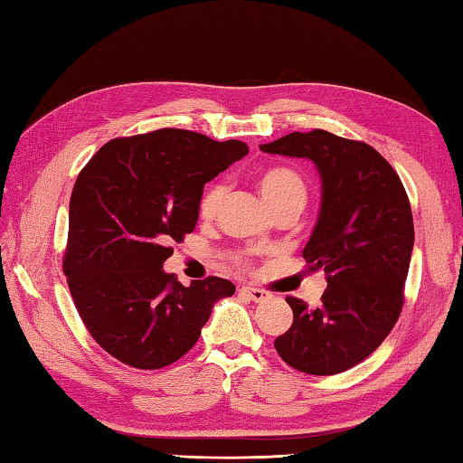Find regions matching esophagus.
I'll return each instance as SVG.
<instances>
[{
  "mask_svg": "<svg viewBox=\"0 0 463 463\" xmlns=\"http://www.w3.org/2000/svg\"><path fill=\"white\" fill-rule=\"evenodd\" d=\"M241 292H242L244 296H249V298L252 299V302H256V304H260V302H264V299L270 298V294H268L266 289L252 288V286H242Z\"/></svg>",
  "mask_w": 463,
  "mask_h": 463,
  "instance_id": "34e87169",
  "label": "esophagus"
}]
</instances>
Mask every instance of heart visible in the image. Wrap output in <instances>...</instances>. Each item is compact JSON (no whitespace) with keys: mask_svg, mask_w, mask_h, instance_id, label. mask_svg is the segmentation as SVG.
<instances>
[{"mask_svg":"<svg viewBox=\"0 0 463 463\" xmlns=\"http://www.w3.org/2000/svg\"><path fill=\"white\" fill-rule=\"evenodd\" d=\"M258 191H260V197L268 207L274 211L296 205L302 209L307 199V185L306 179L302 177L299 171L288 165H272L260 171V175L256 179ZM227 195V189L221 183L217 185H211L205 193H203L201 203H199V214L201 219H213L214 214L219 213L222 199Z\"/></svg>","mask_w":463,"mask_h":463,"instance_id":"b5f03b06","label":"heart"}]
</instances>
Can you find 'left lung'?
Returning a JSON list of instances; mask_svg holds the SVG:
<instances>
[{
    "instance_id": "left-lung-1",
    "label": "left lung",
    "mask_w": 463,
    "mask_h": 463,
    "mask_svg": "<svg viewBox=\"0 0 463 463\" xmlns=\"http://www.w3.org/2000/svg\"><path fill=\"white\" fill-rule=\"evenodd\" d=\"M262 152L309 159L321 183L316 227L304 249L321 270V306L286 298L294 324L274 341L302 373L337 374L367 359L394 327L414 249L411 203L401 177L377 149L326 130L292 132Z\"/></svg>"
}]
</instances>
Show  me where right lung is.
Masks as SVG:
<instances>
[{
    "label": "right lung",
    "instance_id": "right-lung-1",
    "mask_svg": "<svg viewBox=\"0 0 463 463\" xmlns=\"http://www.w3.org/2000/svg\"><path fill=\"white\" fill-rule=\"evenodd\" d=\"M249 154L241 139L165 128L112 139L84 165L69 205L64 274L96 343L136 369H161L193 345L234 284H179L164 270L199 221L205 183Z\"/></svg>",
    "mask_w": 463,
    "mask_h": 463
}]
</instances>
